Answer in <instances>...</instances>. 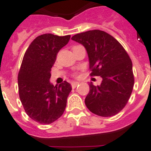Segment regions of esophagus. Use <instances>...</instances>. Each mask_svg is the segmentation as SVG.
<instances>
[{
  "mask_svg": "<svg viewBox=\"0 0 151 151\" xmlns=\"http://www.w3.org/2000/svg\"><path fill=\"white\" fill-rule=\"evenodd\" d=\"M78 85H79V82H78V81H73V82L71 83V86H72V88H76Z\"/></svg>",
  "mask_w": 151,
  "mask_h": 151,
  "instance_id": "esophagus-1",
  "label": "esophagus"
}]
</instances>
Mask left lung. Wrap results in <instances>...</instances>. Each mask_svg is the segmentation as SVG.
Masks as SVG:
<instances>
[{
	"label": "left lung",
	"instance_id": "8db88e82",
	"mask_svg": "<svg viewBox=\"0 0 151 151\" xmlns=\"http://www.w3.org/2000/svg\"><path fill=\"white\" fill-rule=\"evenodd\" d=\"M71 39L87 51L90 75L103 78L98 86L89 83L86 106L101 117L117 114L125 106L133 89L132 63L129 55L114 37L99 29L83 32Z\"/></svg>",
	"mask_w": 151,
	"mask_h": 151
}]
</instances>
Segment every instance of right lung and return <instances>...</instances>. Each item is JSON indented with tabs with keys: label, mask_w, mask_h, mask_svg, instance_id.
I'll list each match as a JSON object with an SVG mask.
<instances>
[{
	"label": "right lung",
	"mask_w": 151,
	"mask_h": 151,
	"mask_svg": "<svg viewBox=\"0 0 151 151\" xmlns=\"http://www.w3.org/2000/svg\"><path fill=\"white\" fill-rule=\"evenodd\" d=\"M70 35L42 34L34 39L26 51L18 75L19 94L25 111L40 124L59 119L66 106L72 90L70 84H51V69L59 51L68 43Z\"/></svg>",
	"instance_id": "right-lung-1"
}]
</instances>
